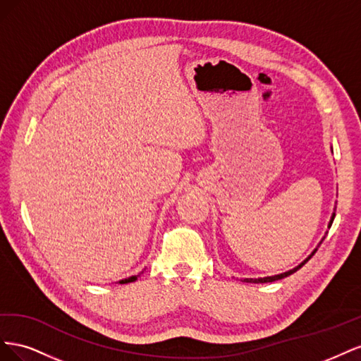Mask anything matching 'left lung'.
I'll list each match as a JSON object with an SVG mask.
<instances>
[{
  "label": "left lung",
  "instance_id": "obj_1",
  "mask_svg": "<svg viewBox=\"0 0 361 361\" xmlns=\"http://www.w3.org/2000/svg\"><path fill=\"white\" fill-rule=\"evenodd\" d=\"M334 216H336V214H333V218H331V221H330V227H331V224H333V220H334ZM316 251H318V248H316L313 253L305 259L301 265H298L297 268H293V269H290V271H288V272H283V274H279V276H272V277H264V279H244V281H247V283H268V281H276V280H280V279H285V277H288V276H290V274H293V272H297L304 264H307V262L310 260V257L316 253Z\"/></svg>",
  "mask_w": 361,
  "mask_h": 361
}]
</instances>
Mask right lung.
<instances>
[{
    "mask_svg": "<svg viewBox=\"0 0 361 361\" xmlns=\"http://www.w3.org/2000/svg\"><path fill=\"white\" fill-rule=\"evenodd\" d=\"M137 277H138V276H133V277H129V279H125V280H120L118 283H120V285H125V283H130V281H135V280H137Z\"/></svg>",
    "mask_w": 361,
    "mask_h": 361,
    "instance_id": "1",
    "label": "right lung"
}]
</instances>
